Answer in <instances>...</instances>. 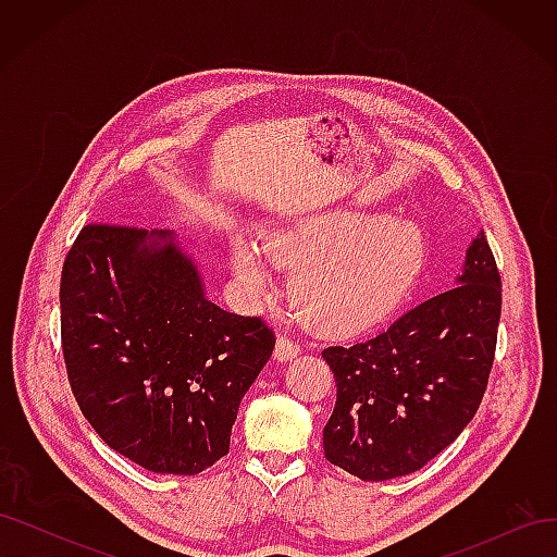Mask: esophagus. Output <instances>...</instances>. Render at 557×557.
<instances>
[{"mask_svg": "<svg viewBox=\"0 0 557 557\" xmlns=\"http://www.w3.org/2000/svg\"><path fill=\"white\" fill-rule=\"evenodd\" d=\"M299 344H295L293 339H288V336H281V339L276 342V350H274V358L278 362H290L299 356Z\"/></svg>", "mask_w": 557, "mask_h": 557, "instance_id": "34e87169", "label": "esophagus"}]
</instances>
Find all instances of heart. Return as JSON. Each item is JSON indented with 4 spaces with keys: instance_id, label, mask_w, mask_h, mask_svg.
<instances>
[{
    "instance_id": "obj_1",
    "label": "heart",
    "mask_w": 557,
    "mask_h": 557,
    "mask_svg": "<svg viewBox=\"0 0 557 557\" xmlns=\"http://www.w3.org/2000/svg\"><path fill=\"white\" fill-rule=\"evenodd\" d=\"M430 242L411 218L362 211H311L278 223L264 246L248 234L232 242V267L252 299L272 293V257L295 269L290 297L307 323L352 336L383 325L425 272Z\"/></svg>"
}]
</instances>
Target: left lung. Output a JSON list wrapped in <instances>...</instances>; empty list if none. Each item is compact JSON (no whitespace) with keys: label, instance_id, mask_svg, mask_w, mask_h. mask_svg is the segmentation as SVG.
I'll list each match as a JSON object with an SVG mask.
<instances>
[{"label":"left lung","instance_id":"obj_1","mask_svg":"<svg viewBox=\"0 0 557 557\" xmlns=\"http://www.w3.org/2000/svg\"><path fill=\"white\" fill-rule=\"evenodd\" d=\"M499 313V272L479 232L455 288L425 299L374 339L325 348L336 381L325 458L362 481L407 476L436 458L483 399Z\"/></svg>","mask_w":557,"mask_h":557}]
</instances>
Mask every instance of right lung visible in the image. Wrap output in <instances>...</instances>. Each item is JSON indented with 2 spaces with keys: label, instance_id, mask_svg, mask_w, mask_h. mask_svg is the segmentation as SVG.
<instances>
[{
  "label": "right lung",
  "instance_id": "1",
  "mask_svg": "<svg viewBox=\"0 0 557 557\" xmlns=\"http://www.w3.org/2000/svg\"><path fill=\"white\" fill-rule=\"evenodd\" d=\"M60 323L83 416L158 474L193 476L227 455L276 344L260 318L213 305L170 230L83 227L62 267Z\"/></svg>",
  "mask_w": 557,
  "mask_h": 557
}]
</instances>
